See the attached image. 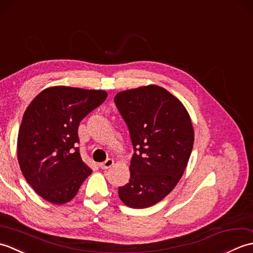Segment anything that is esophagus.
<instances>
[{
  "label": "esophagus",
  "mask_w": 253,
  "mask_h": 253,
  "mask_svg": "<svg viewBox=\"0 0 253 253\" xmlns=\"http://www.w3.org/2000/svg\"><path fill=\"white\" fill-rule=\"evenodd\" d=\"M113 164H114V161H113L112 159H107L106 161H104V162L100 163V168H101L102 169H105L111 168V166H112Z\"/></svg>",
  "instance_id": "esophagus-1"
}]
</instances>
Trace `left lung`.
<instances>
[{
  "instance_id": "obj_1",
  "label": "left lung",
  "mask_w": 253,
  "mask_h": 253,
  "mask_svg": "<svg viewBox=\"0 0 253 253\" xmlns=\"http://www.w3.org/2000/svg\"><path fill=\"white\" fill-rule=\"evenodd\" d=\"M129 130L130 178L118 187L127 207L160 202L181 178L193 147L191 120L181 102L159 85L122 91L114 98Z\"/></svg>"
}]
</instances>
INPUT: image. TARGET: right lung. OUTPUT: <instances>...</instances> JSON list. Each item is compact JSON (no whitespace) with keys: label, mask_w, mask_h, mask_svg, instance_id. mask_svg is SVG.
Here are the masks:
<instances>
[{"label":"right lung","mask_w":253,"mask_h":253,"mask_svg":"<svg viewBox=\"0 0 253 253\" xmlns=\"http://www.w3.org/2000/svg\"><path fill=\"white\" fill-rule=\"evenodd\" d=\"M103 90L72 87L45 89L24 114L17 158L27 182L44 200L63 204L76 196L92 173L79 153L78 127L105 101Z\"/></svg>","instance_id":"right-lung-1"}]
</instances>
